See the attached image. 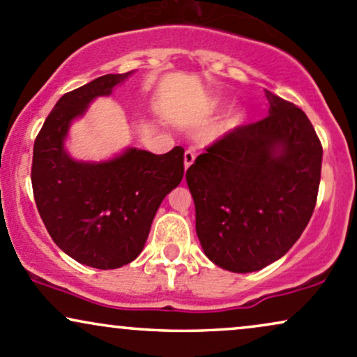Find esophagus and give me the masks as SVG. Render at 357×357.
I'll return each instance as SVG.
<instances>
[{
  "label": "esophagus",
  "mask_w": 357,
  "mask_h": 357,
  "mask_svg": "<svg viewBox=\"0 0 357 357\" xmlns=\"http://www.w3.org/2000/svg\"><path fill=\"white\" fill-rule=\"evenodd\" d=\"M195 160H196V154L191 151V149H188L186 153H184V167H190L192 162H195Z\"/></svg>",
  "instance_id": "obj_1"
}]
</instances>
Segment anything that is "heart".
Listing matches in <instances>:
<instances>
[{
    "label": "heart",
    "instance_id": "1",
    "mask_svg": "<svg viewBox=\"0 0 357 357\" xmlns=\"http://www.w3.org/2000/svg\"><path fill=\"white\" fill-rule=\"evenodd\" d=\"M244 119H246V113H244L241 108L229 111L220 124V132H229L238 130V128L244 123Z\"/></svg>",
    "mask_w": 357,
    "mask_h": 357
}]
</instances>
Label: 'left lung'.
I'll return each mask as SVG.
<instances>
[{"label": "left lung", "instance_id": "left-lung-1", "mask_svg": "<svg viewBox=\"0 0 357 357\" xmlns=\"http://www.w3.org/2000/svg\"><path fill=\"white\" fill-rule=\"evenodd\" d=\"M269 116L241 126L186 171L204 255L231 273L266 268L293 248L311 220L323 146L307 116L266 91Z\"/></svg>", "mask_w": 357, "mask_h": 357}]
</instances>
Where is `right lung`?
<instances>
[{
    "label": "right lung",
    "mask_w": 357,
    "mask_h": 357,
    "mask_svg": "<svg viewBox=\"0 0 357 357\" xmlns=\"http://www.w3.org/2000/svg\"><path fill=\"white\" fill-rule=\"evenodd\" d=\"M132 75H105L59 98L36 136L31 183L53 241L81 264L116 269L143 251L166 195L181 183L184 149L166 154L126 148L106 161H78L66 151L75 119Z\"/></svg>",
    "instance_id": "add662e5"
}]
</instances>
